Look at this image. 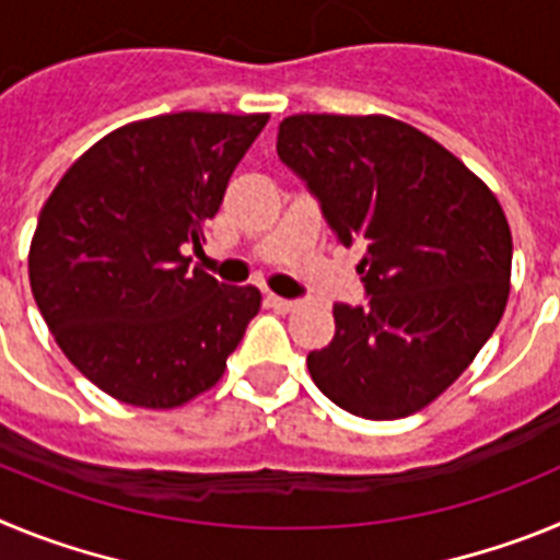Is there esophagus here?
<instances>
[{
  "label": "esophagus",
  "mask_w": 560,
  "mask_h": 560,
  "mask_svg": "<svg viewBox=\"0 0 560 560\" xmlns=\"http://www.w3.org/2000/svg\"><path fill=\"white\" fill-rule=\"evenodd\" d=\"M266 305H269V308H275V311H283V314H289V311L296 308L294 300H285V296H275V294L266 296Z\"/></svg>",
  "instance_id": "1"
}]
</instances>
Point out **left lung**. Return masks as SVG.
I'll list each match as a JSON object with an SVG mask.
<instances>
[{"mask_svg": "<svg viewBox=\"0 0 560 560\" xmlns=\"http://www.w3.org/2000/svg\"><path fill=\"white\" fill-rule=\"evenodd\" d=\"M277 156L314 192L339 244H368V305H334V339L308 353L314 384L368 420L429 407L508 305L502 205L452 151L384 114H291Z\"/></svg>", "mask_w": 560, "mask_h": 560, "instance_id": "obj_1", "label": "left lung"}]
</instances>
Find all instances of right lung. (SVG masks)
Listing matches in <instances>:
<instances>
[{"instance_id": "obj_1", "label": "right lung", "mask_w": 560, "mask_h": 560, "mask_svg": "<svg viewBox=\"0 0 560 560\" xmlns=\"http://www.w3.org/2000/svg\"><path fill=\"white\" fill-rule=\"evenodd\" d=\"M269 114L179 112L106 133L63 173L30 244V289L58 348L112 398L173 409L224 375L255 285L192 269L226 182Z\"/></svg>"}]
</instances>
